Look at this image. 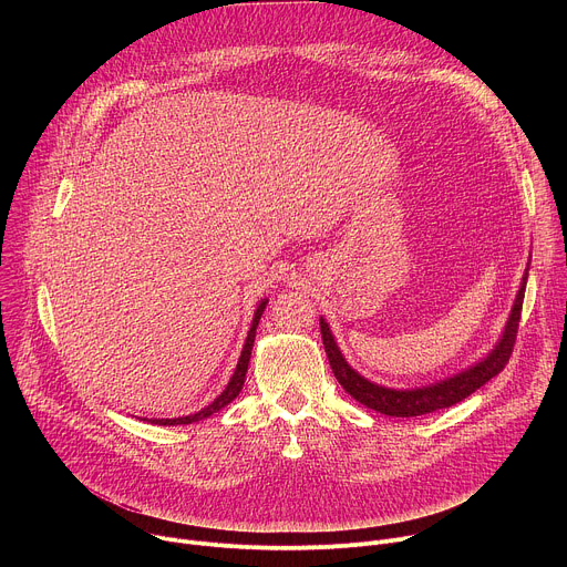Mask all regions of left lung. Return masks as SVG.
I'll return each instance as SVG.
<instances>
[{
    "label": "left lung",
    "instance_id": "8db88e82",
    "mask_svg": "<svg viewBox=\"0 0 567 567\" xmlns=\"http://www.w3.org/2000/svg\"><path fill=\"white\" fill-rule=\"evenodd\" d=\"M527 271L529 262L520 282V289L516 293V300L512 305V313L505 322V330L494 346V350L475 361L473 365L464 368L457 374H451L446 379H440L429 385H415V388H388L381 383H374L359 374L341 354L334 334L328 326V320L320 316V334H322V346H326L330 365L343 390L357 399L363 406L388 415V417H420L429 415L440 409H449L453 403L466 399L471 392H475L480 385L494 379L509 361L514 343H516V332H518V322H520V309H523V298H525V287H527Z\"/></svg>",
    "mask_w": 567,
    "mask_h": 567
}]
</instances>
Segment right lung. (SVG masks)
Listing matches in <instances>:
<instances>
[{"instance_id": "right-lung-1", "label": "right lung", "mask_w": 567, "mask_h": 567, "mask_svg": "<svg viewBox=\"0 0 567 567\" xmlns=\"http://www.w3.org/2000/svg\"><path fill=\"white\" fill-rule=\"evenodd\" d=\"M269 298H262L258 302V309L254 313V320H251V330L247 334V341H245V348H241V354H239V361L235 365V372L228 381V385L221 390V394H217L206 409H202L199 413H193V415H186V417H173V420H150L152 424H158V426H179V424H193V422H199V420H206L210 417L213 413L221 411L224 406H228V403L239 394L241 385H245V379H247V370H249V359H251V350H254V341H256V330H258V322L262 318V311L267 307Z\"/></svg>"}]
</instances>
